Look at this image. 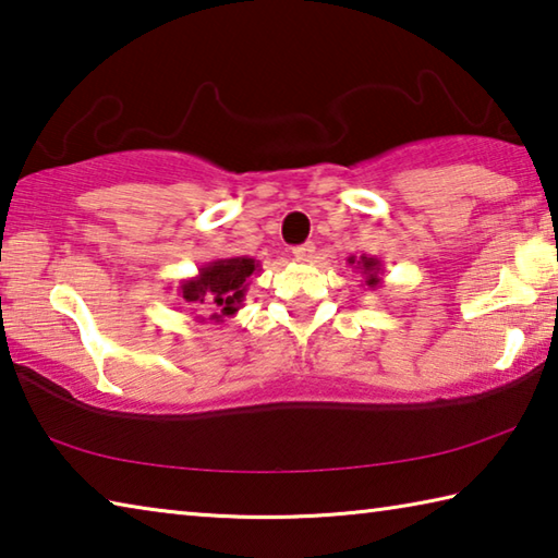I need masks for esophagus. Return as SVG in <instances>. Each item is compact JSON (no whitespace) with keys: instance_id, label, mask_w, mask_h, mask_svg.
Returning <instances> with one entry per match:
<instances>
[{"instance_id":"34e87169","label":"esophagus","mask_w":558,"mask_h":558,"mask_svg":"<svg viewBox=\"0 0 558 558\" xmlns=\"http://www.w3.org/2000/svg\"><path fill=\"white\" fill-rule=\"evenodd\" d=\"M292 256H295V260H300V263H307L310 258L315 256V245L313 243L295 245V248H292Z\"/></svg>"}]
</instances>
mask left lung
<instances>
[{
  "mask_svg": "<svg viewBox=\"0 0 558 558\" xmlns=\"http://www.w3.org/2000/svg\"><path fill=\"white\" fill-rule=\"evenodd\" d=\"M347 263L349 266H352L354 270H359L362 272V278H364V286L366 288H379L381 286V260L379 258H369V256H349L347 258Z\"/></svg>",
  "mask_w": 558,
  "mask_h": 558,
  "instance_id": "left-lung-1",
  "label": "left lung"
}]
</instances>
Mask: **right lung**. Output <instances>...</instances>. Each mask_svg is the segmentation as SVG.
<instances>
[{
    "instance_id": "add662e5",
    "label": "right lung",
    "mask_w": 558,
    "mask_h": 558,
    "mask_svg": "<svg viewBox=\"0 0 558 558\" xmlns=\"http://www.w3.org/2000/svg\"><path fill=\"white\" fill-rule=\"evenodd\" d=\"M256 272H260V263L256 258H216L199 268L194 278L179 282L177 295L194 313H199L194 317L196 323H226L243 307L245 290Z\"/></svg>"
}]
</instances>
